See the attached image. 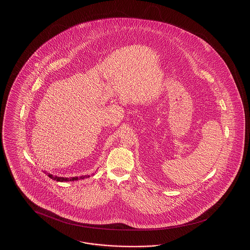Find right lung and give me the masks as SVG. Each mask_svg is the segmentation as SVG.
I'll return each instance as SVG.
<instances>
[{
	"instance_id": "right-lung-1",
	"label": "right lung",
	"mask_w": 250,
	"mask_h": 250,
	"mask_svg": "<svg viewBox=\"0 0 250 250\" xmlns=\"http://www.w3.org/2000/svg\"><path fill=\"white\" fill-rule=\"evenodd\" d=\"M47 174H48V177L52 180H55L57 182H71V181H77V180H81V179L88 178L90 177V175H83V176H76V177H70V178H66V177H59V176H56V175H53V174H50L48 173L47 171H45Z\"/></svg>"
}]
</instances>
